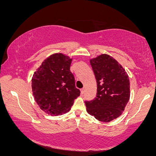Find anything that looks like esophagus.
<instances>
[{
  "instance_id": "esophagus-1",
  "label": "esophagus",
  "mask_w": 156,
  "mask_h": 156,
  "mask_svg": "<svg viewBox=\"0 0 156 156\" xmlns=\"http://www.w3.org/2000/svg\"><path fill=\"white\" fill-rule=\"evenodd\" d=\"M80 92H81V94H84V92H85V88L83 87V88H82V89L80 90Z\"/></svg>"
}]
</instances>
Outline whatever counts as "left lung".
Returning a JSON list of instances; mask_svg holds the SVG:
<instances>
[{"label":"left lung","mask_w":156,"mask_h":156,"mask_svg":"<svg viewBox=\"0 0 156 156\" xmlns=\"http://www.w3.org/2000/svg\"><path fill=\"white\" fill-rule=\"evenodd\" d=\"M97 84L94 99L85 101L89 114L108 122L122 114L130 97L127 72L110 55L102 54L90 60Z\"/></svg>","instance_id":"obj_1"}]
</instances>
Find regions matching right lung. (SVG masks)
I'll return each mask as SVG.
<instances>
[{"label": "right lung", "instance_id": "1", "mask_svg": "<svg viewBox=\"0 0 156 156\" xmlns=\"http://www.w3.org/2000/svg\"><path fill=\"white\" fill-rule=\"evenodd\" d=\"M72 62L62 53L50 55L43 62L32 78V92L39 107L49 115H59L71 110L80 96L70 71Z\"/></svg>", "mask_w": 156, "mask_h": 156}]
</instances>
